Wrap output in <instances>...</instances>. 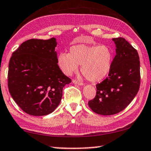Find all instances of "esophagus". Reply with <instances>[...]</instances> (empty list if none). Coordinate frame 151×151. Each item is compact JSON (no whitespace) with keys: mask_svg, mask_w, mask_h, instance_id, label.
Segmentation results:
<instances>
[{"mask_svg":"<svg viewBox=\"0 0 151 151\" xmlns=\"http://www.w3.org/2000/svg\"><path fill=\"white\" fill-rule=\"evenodd\" d=\"M73 83H75V84H77L78 85H83L84 83H83L82 81H78V80H76V79H74L73 81Z\"/></svg>","mask_w":151,"mask_h":151,"instance_id":"34e87169","label":"esophagus"}]
</instances>
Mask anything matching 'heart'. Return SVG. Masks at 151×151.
I'll use <instances>...</instances> for the list:
<instances>
[{"label": "heart", "mask_w": 151, "mask_h": 151, "mask_svg": "<svg viewBox=\"0 0 151 151\" xmlns=\"http://www.w3.org/2000/svg\"><path fill=\"white\" fill-rule=\"evenodd\" d=\"M114 59L113 51L106 45L78 44L72 46L70 53L58 55V63L66 75H70L81 65V72L87 80L98 82L111 71Z\"/></svg>", "instance_id": "obj_1"}]
</instances>
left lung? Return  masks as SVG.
I'll return each mask as SVG.
<instances>
[{
  "label": "left lung",
  "instance_id": "obj_1",
  "mask_svg": "<svg viewBox=\"0 0 151 151\" xmlns=\"http://www.w3.org/2000/svg\"><path fill=\"white\" fill-rule=\"evenodd\" d=\"M116 55L111 71L102 82L96 85V95L89 101L92 111L111 115L125 109L138 92L140 85V58L138 51L124 38L112 39Z\"/></svg>",
  "mask_w": 151,
  "mask_h": 151
}]
</instances>
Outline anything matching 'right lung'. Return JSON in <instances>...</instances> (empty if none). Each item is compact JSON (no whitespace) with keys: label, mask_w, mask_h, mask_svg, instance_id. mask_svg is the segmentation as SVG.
<instances>
[{"label":"right lung","mask_w":151,"mask_h":151,"mask_svg":"<svg viewBox=\"0 0 151 151\" xmlns=\"http://www.w3.org/2000/svg\"><path fill=\"white\" fill-rule=\"evenodd\" d=\"M55 38L32 39L22 42L9 63L8 88L22 111L33 116L54 111L62 97V90L71 79L58 64Z\"/></svg>","instance_id":"add662e5"}]
</instances>
